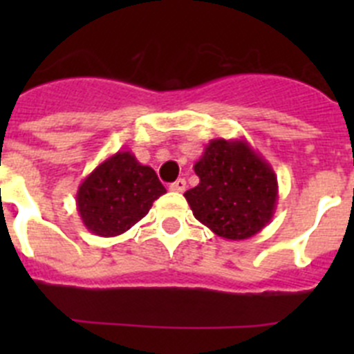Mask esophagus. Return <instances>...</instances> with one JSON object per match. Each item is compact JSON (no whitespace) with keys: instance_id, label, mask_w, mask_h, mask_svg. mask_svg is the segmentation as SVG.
<instances>
[{"instance_id":"1","label":"esophagus","mask_w":354,"mask_h":354,"mask_svg":"<svg viewBox=\"0 0 354 354\" xmlns=\"http://www.w3.org/2000/svg\"><path fill=\"white\" fill-rule=\"evenodd\" d=\"M170 189H171V192H175V193H183L184 189H186V180L177 179L175 183L170 184Z\"/></svg>"}]
</instances>
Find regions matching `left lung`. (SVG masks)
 Here are the masks:
<instances>
[{
  "label": "left lung",
  "instance_id": "obj_1",
  "mask_svg": "<svg viewBox=\"0 0 354 354\" xmlns=\"http://www.w3.org/2000/svg\"><path fill=\"white\" fill-rule=\"evenodd\" d=\"M193 170L200 183L184 196L216 236L248 239L270 223L278 202L277 174L246 140H211Z\"/></svg>",
  "mask_w": 354,
  "mask_h": 354
}]
</instances>
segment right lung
<instances>
[{
  "mask_svg": "<svg viewBox=\"0 0 354 354\" xmlns=\"http://www.w3.org/2000/svg\"><path fill=\"white\" fill-rule=\"evenodd\" d=\"M167 189L158 175L131 154L118 150L83 179L76 205L83 225L101 237L127 232Z\"/></svg>",
  "mask_w": 354,
  "mask_h": 354,
  "instance_id": "obj_1",
  "label": "right lung"
}]
</instances>
